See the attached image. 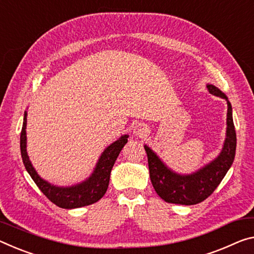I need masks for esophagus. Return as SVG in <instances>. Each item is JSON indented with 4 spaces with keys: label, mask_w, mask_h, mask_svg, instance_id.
Wrapping results in <instances>:
<instances>
[{
    "label": "esophagus",
    "mask_w": 254,
    "mask_h": 254,
    "mask_svg": "<svg viewBox=\"0 0 254 254\" xmlns=\"http://www.w3.org/2000/svg\"><path fill=\"white\" fill-rule=\"evenodd\" d=\"M133 133L135 136H139V138H143L144 135H147L148 133V127L147 126H144V124H138V126H135L133 128Z\"/></svg>",
    "instance_id": "esophagus-1"
}]
</instances>
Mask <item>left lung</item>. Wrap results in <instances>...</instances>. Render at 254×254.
Here are the masks:
<instances>
[{"label":"left lung","instance_id":"left-lung-1","mask_svg":"<svg viewBox=\"0 0 254 254\" xmlns=\"http://www.w3.org/2000/svg\"><path fill=\"white\" fill-rule=\"evenodd\" d=\"M208 90L210 94L226 99L227 97L218 88L208 84ZM227 132L224 148L220 155L202 170L189 176L178 175L171 172L160 162L152 150L144 146V150L148 157V166L150 180L160 198L168 203L185 204L191 206L206 200L212 194L221 180L226 175L229 167L232 166L236 150V132L232 116L231 103L227 102Z\"/></svg>","mask_w":254,"mask_h":254}]
</instances>
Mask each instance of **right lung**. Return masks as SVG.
I'll use <instances>...</instances> for the list:
<instances>
[{"label": "right lung", "instance_id": "add662e5", "mask_svg": "<svg viewBox=\"0 0 254 254\" xmlns=\"http://www.w3.org/2000/svg\"><path fill=\"white\" fill-rule=\"evenodd\" d=\"M26 124L27 114H25V118H23L22 130L20 134V150H21L22 162L31 179L34 180L39 190L45 194L48 200L61 208L73 209L89 206L103 198L107 191L108 184H110L111 171L124 144L127 142V135L121 136L118 141L112 143L103 152L94 174L90 176L89 180L75 185V187L56 188L40 179L30 163L26 150Z\"/></svg>", "mask_w": 254, "mask_h": 254}]
</instances>
